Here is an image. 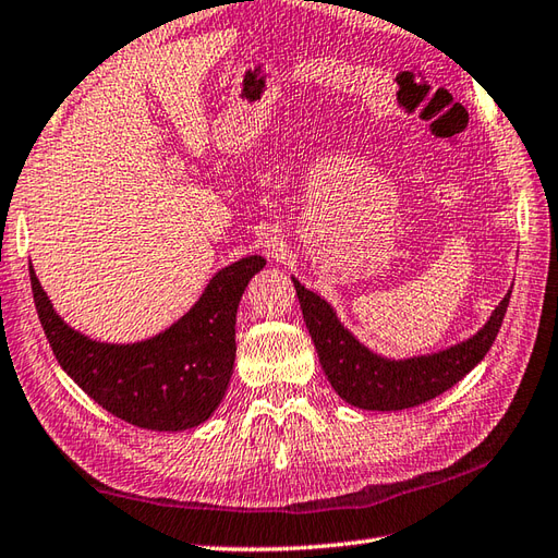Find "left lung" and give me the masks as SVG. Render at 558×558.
<instances>
[{
  "label": "left lung",
  "instance_id": "left-lung-1",
  "mask_svg": "<svg viewBox=\"0 0 558 558\" xmlns=\"http://www.w3.org/2000/svg\"><path fill=\"white\" fill-rule=\"evenodd\" d=\"M293 287L329 384L345 403L363 411H403L451 389L487 355L511 301L509 291L487 325L463 343L432 355L387 361L343 329L325 299L301 287L299 279H293Z\"/></svg>",
  "mask_w": 558,
  "mask_h": 558
}]
</instances>
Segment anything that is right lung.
<instances>
[{"label": "right lung", "mask_w": 558, "mask_h": 558, "mask_svg": "<svg viewBox=\"0 0 558 558\" xmlns=\"http://www.w3.org/2000/svg\"><path fill=\"white\" fill-rule=\"evenodd\" d=\"M265 267L251 255L213 277L189 313L167 331L141 343H100L61 319L31 265L37 317L64 373L126 423L157 429H191L225 399L236 357V311L247 281Z\"/></svg>", "instance_id": "add662e5"}]
</instances>
